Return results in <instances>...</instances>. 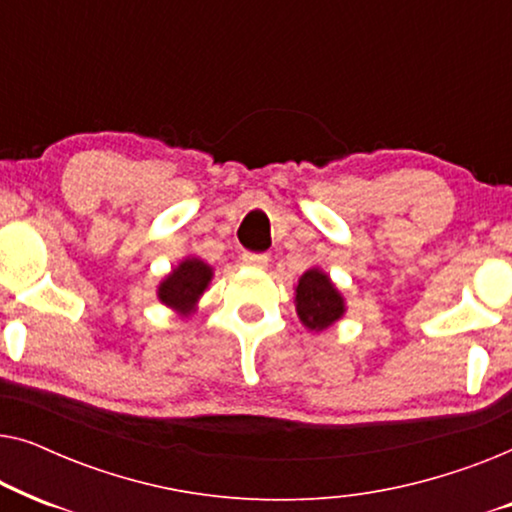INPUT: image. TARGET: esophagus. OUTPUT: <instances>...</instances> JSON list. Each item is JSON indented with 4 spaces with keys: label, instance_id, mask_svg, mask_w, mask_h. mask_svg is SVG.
<instances>
[{
    "label": "esophagus",
    "instance_id": "34e87169",
    "mask_svg": "<svg viewBox=\"0 0 512 512\" xmlns=\"http://www.w3.org/2000/svg\"><path fill=\"white\" fill-rule=\"evenodd\" d=\"M242 261L251 265V268H265V265H268V254H254V251H244Z\"/></svg>",
    "mask_w": 512,
    "mask_h": 512
}]
</instances>
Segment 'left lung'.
I'll return each instance as SVG.
<instances>
[{
    "instance_id": "left-lung-1",
    "label": "left lung",
    "mask_w": 512,
    "mask_h": 512,
    "mask_svg": "<svg viewBox=\"0 0 512 512\" xmlns=\"http://www.w3.org/2000/svg\"><path fill=\"white\" fill-rule=\"evenodd\" d=\"M296 310L300 321L312 331L331 326L345 312L340 293L321 270H307L296 286Z\"/></svg>"
}]
</instances>
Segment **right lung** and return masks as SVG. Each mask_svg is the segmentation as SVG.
Masks as SVG:
<instances>
[{
	"mask_svg": "<svg viewBox=\"0 0 512 512\" xmlns=\"http://www.w3.org/2000/svg\"><path fill=\"white\" fill-rule=\"evenodd\" d=\"M212 279V268L202 263L200 258H186L170 277L160 284V300L165 305L177 307L181 312H188L202 291L207 289Z\"/></svg>",
	"mask_w": 512,
	"mask_h": 512,
	"instance_id": "obj_1",
	"label": "right lung"
}]
</instances>
